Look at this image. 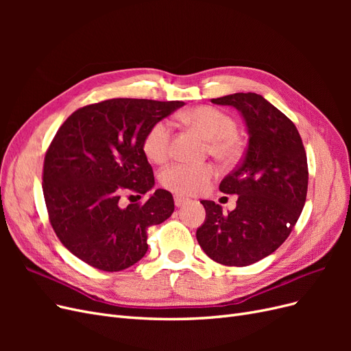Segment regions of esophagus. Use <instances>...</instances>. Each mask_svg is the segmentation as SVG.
Returning a JSON list of instances; mask_svg holds the SVG:
<instances>
[{
    "label": "esophagus",
    "instance_id": "esophagus-1",
    "mask_svg": "<svg viewBox=\"0 0 351 351\" xmlns=\"http://www.w3.org/2000/svg\"><path fill=\"white\" fill-rule=\"evenodd\" d=\"M186 202H189V199H186V197H182V196H174V204H176V206L177 208H180V206H183Z\"/></svg>",
    "mask_w": 351,
    "mask_h": 351
}]
</instances>
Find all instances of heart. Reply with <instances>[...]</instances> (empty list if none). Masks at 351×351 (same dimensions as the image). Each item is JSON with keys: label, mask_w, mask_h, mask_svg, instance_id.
Listing matches in <instances>:
<instances>
[{"label": "heart", "mask_w": 351, "mask_h": 351, "mask_svg": "<svg viewBox=\"0 0 351 351\" xmlns=\"http://www.w3.org/2000/svg\"><path fill=\"white\" fill-rule=\"evenodd\" d=\"M186 124L193 127L209 141L210 154L222 161H234L241 146L234 117L212 105H199L183 114ZM143 151L152 162H164L171 151V124L167 120L154 123L143 137ZM217 176L212 164L174 162L159 173L161 184L180 196H193L205 192Z\"/></svg>", "instance_id": "obj_1"}]
</instances>
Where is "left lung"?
<instances>
[{
	"instance_id": "8db88e82",
	"label": "left lung",
	"mask_w": 351,
	"mask_h": 351,
	"mask_svg": "<svg viewBox=\"0 0 351 351\" xmlns=\"http://www.w3.org/2000/svg\"><path fill=\"white\" fill-rule=\"evenodd\" d=\"M237 108L249 132L246 154L219 190L237 195V206L200 200L206 219L196 239L208 256L227 267H247L277 250L290 236L307 195L306 151L294 123L258 93L210 99Z\"/></svg>"
}]
</instances>
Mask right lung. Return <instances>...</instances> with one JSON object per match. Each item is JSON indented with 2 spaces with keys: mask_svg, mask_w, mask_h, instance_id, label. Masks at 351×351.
<instances>
[{
  "mask_svg": "<svg viewBox=\"0 0 351 351\" xmlns=\"http://www.w3.org/2000/svg\"><path fill=\"white\" fill-rule=\"evenodd\" d=\"M183 105L115 98L84 105L61 124L45 154L42 190L51 227L74 256L107 272L145 256L147 228L171 217L173 195L158 189L127 208L120 197L154 187L143 137Z\"/></svg>",
  "mask_w": 351,
  "mask_h": 351,
  "instance_id": "add662e5",
  "label": "right lung"
}]
</instances>
